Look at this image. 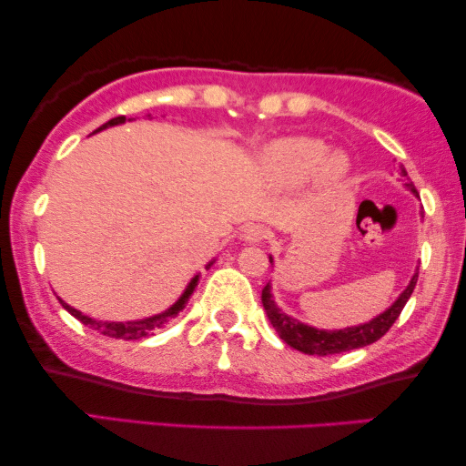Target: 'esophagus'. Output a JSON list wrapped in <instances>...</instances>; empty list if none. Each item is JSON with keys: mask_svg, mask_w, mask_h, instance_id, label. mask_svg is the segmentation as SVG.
Wrapping results in <instances>:
<instances>
[{"mask_svg": "<svg viewBox=\"0 0 466 466\" xmlns=\"http://www.w3.org/2000/svg\"><path fill=\"white\" fill-rule=\"evenodd\" d=\"M267 238H269V231L260 225L246 227L244 233H241V239H244L246 244H263Z\"/></svg>", "mask_w": 466, "mask_h": 466, "instance_id": "1", "label": "esophagus"}]
</instances>
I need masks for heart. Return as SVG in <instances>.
Here are the masks:
<instances>
[{
  "label": "heart",
  "instance_id": "1",
  "mask_svg": "<svg viewBox=\"0 0 466 466\" xmlns=\"http://www.w3.org/2000/svg\"><path fill=\"white\" fill-rule=\"evenodd\" d=\"M327 144L316 137H284L265 150L267 176L279 187H299L316 171L318 182L337 187L346 180L350 161L341 150L328 152Z\"/></svg>",
  "mask_w": 466,
  "mask_h": 466
}]
</instances>
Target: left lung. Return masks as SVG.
Listing matches in <instances>:
<instances>
[{"instance_id": "left-lung-1", "label": "left lung", "mask_w": 466, "mask_h": 466, "mask_svg": "<svg viewBox=\"0 0 466 466\" xmlns=\"http://www.w3.org/2000/svg\"><path fill=\"white\" fill-rule=\"evenodd\" d=\"M407 171L400 169V177H405ZM405 188L411 190L413 195H418V190L413 184L407 180ZM269 263L273 267V257L269 254ZM418 282V269L413 273L410 284L405 286V290L394 299V303L390 308H386L381 314L371 318L369 322L356 324V327H348V329H316L309 327L297 318H292L289 314H284L282 309L278 308L276 299L271 295V284H267L263 289V308L267 311V318L273 324V329L278 330V335L289 343L290 348L299 350L303 354H311V356H329V354H341V352H350V350L356 348H365L369 343L378 341L380 337H384L388 333V329L392 327L394 320H397L400 311H403L405 303L410 301L413 289H416Z\"/></svg>"}]
</instances>
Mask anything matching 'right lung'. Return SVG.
Instances as JSON below:
<instances>
[{"label": "right lung", "mask_w": 466, "mask_h": 466, "mask_svg": "<svg viewBox=\"0 0 466 466\" xmlns=\"http://www.w3.org/2000/svg\"><path fill=\"white\" fill-rule=\"evenodd\" d=\"M125 120H127L125 116H116V118L107 120L106 125H101L97 131H104V129H107V127H114V125H123ZM97 131H95V133H97ZM214 263H216V258L209 260V263L206 265V269H209V267H212ZM197 284H199V273H197V276L190 279L188 286H187V289H184L182 295L177 297V301L174 305H169V308L165 309V311H161V314H155V316H148V318H139V320H127V322L97 320V318H91V316L82 314L80 309L72 308V305L63 301V299H59V301H61L63 308L69 311V314H72L74 318H78V320L82 324H86V327H91V329L97 330V333L106 335V337H114V339L131 341V339H142V337H148L150 333H155L157 329H163L165 324L171 320V318H176L177 314H180V311L187 308L188 299H190V295H193V290H195Z\"/></svg>", "instance_id": "add662e5"}]
</instances>
